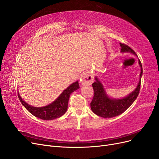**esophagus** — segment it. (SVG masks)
I'll list each match as a JSON object with an SVG mask.
<instances>
[{
  "label": "esophagus",
  "mask_w": 159,
  "mask_h": 159,
  "mask_svg": "<svg viewBox=\"0 0 159 159\" xmlns=\"http://www.w3.org/2000/svg\"><path fill=\"white\" fill-rule=\"evenodd\" d=\"M94 80V76L93 73L90 70L85 72L80 76V83L84 85H90Z\"/></svg>",
  "instance_id": "esophagus-1"
}]
</instances>
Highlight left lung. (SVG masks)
<instances>
[{
    "instance_id": "obj_1",
    "label": "left lung",
    "mask_w": 159,
    "mask_h": 159,
    "mask_svg": "<svg viewBox=\"0 0 159 159\" xmlns=\"http://www.w3.org/2000/svg\"><path fill=\"white\" fill-rule=\"evenodd\" d=\"M121 46V52H129L135 55H137L135 52L129 46L120 43ZM139 64L141 66L140 79L139 83L135 90L132 92L127 96L121 99H112L107 96L103 85L96 77V81L93 84L94 89V96L90 103L91 110L94 113L102 117L109 118L114 117L120 115L129 107V106L134 103V102L139 95L141 89V76L143 75V68L140 60H139Z\"/></svg>"
}]
</instances>
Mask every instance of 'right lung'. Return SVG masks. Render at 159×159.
Listing matches in <instances>:
<instances>
[{
  "instance_id": "obj_1",
  "label": "right lung",
  "mask_w": 159,
  "mask_h": 159,
  "mask_svg": "<svg viewBox=\"0 0 159 159\" xmlns=\"http://www.w3.org/2000/svg\"><path fill=\"white\" fill-rule=\"evenodd\" d=\"M79 89V82L76 81L65 89L52 104L41 107H34L28 104L21 98L19 94H18V95L20 102L30 113L43 120H52L57 119L65 114L68 108V102L70 95Z\"/></svg>"
}]
</instances>
